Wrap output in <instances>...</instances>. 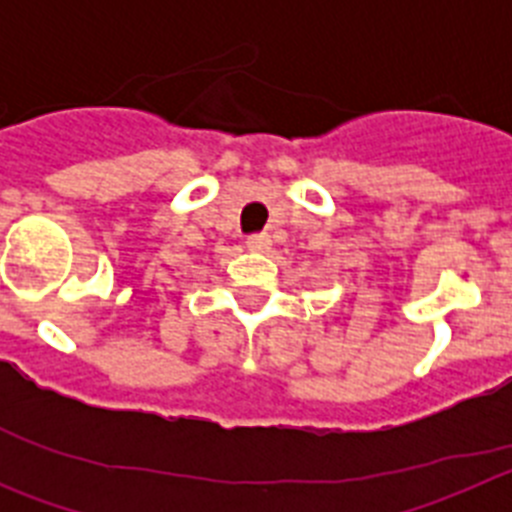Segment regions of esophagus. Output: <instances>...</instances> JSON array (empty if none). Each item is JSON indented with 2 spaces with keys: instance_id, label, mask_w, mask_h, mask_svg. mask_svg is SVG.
<instances>
[{
  "instance_id": "obj_1",
  "label": "esophagus",
  "mask_w": 512,
  "mask_h": 512,
  "mask_svg": "<svg viewBox=\"0 0 512 512\" xmlns=\"http://www.w3.org/2000/svg\"><path fill=\"white\" fill-rule=\"evenodd\" d=\"M269 246H271V238L266 233L248 235V238H246V248H248V251H253V253L269 251Z\"/></svg>"
}]
</instances>
